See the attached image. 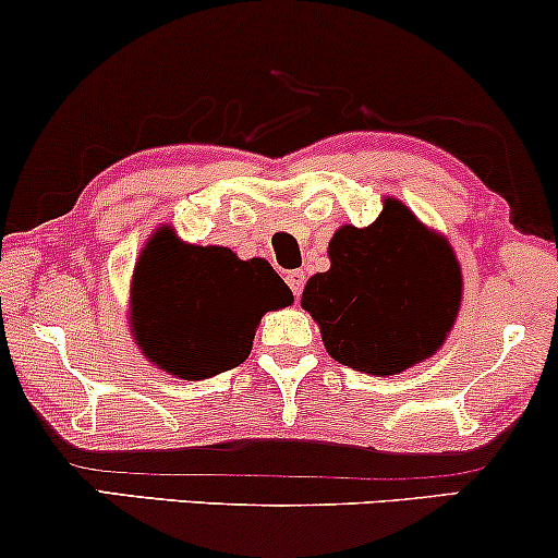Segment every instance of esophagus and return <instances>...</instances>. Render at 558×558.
Masks as SVG:
<instances>
[{
  "label": "esophagus",
  "mask_w": 558,
  "mask_h": 558,
  "mask_svg": "<svg viewBox=\"0 0 558 558\" xmlns=\"http://www.w3.org/2000/svg\"><path fill=\"white\" fill-rule=\"evenodd\" d=\"M304 272H301V270H291V272H288L286 275V283H288V288H291V291H293V296H301V291H304Z\"/></svg>",
  "instance_id": "obj_1"
}]
</instances>
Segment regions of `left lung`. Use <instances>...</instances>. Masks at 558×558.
Returning <instances> with one entry per match:
<instances>
[{
  "mask_svg": "<svg viewBox=\"0 0 558 558\" xmlns=\"http://www.w3.org/2000/svg\"><path fill=\"white\" fill-rule=\"evenodd\" d=\"M330 270L306 280L301 306L336 362L388 377L430 360L462 306V265L446 235L386 196L367 228L341 226Z\"/></svg>",
  "mask_w": 558,
  "mask_h": 558,
  "instance_id": "1",
  "label": "left lung"
}]
</instances>
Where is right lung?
I'll return each mask as SVG.
<instances>
[{
    "label": "right lung",
    "instance_id": "1",
    "mask_svg": "<svg viewBox=\"0 0 558 558\" xmlns=\"http://www.w3.org/2000/svg\"><path fill=\"white\" fill-rule=\"evenodd\" d=\"M291 304V288L267 259L185 243L172 226L155 230L133 270L131 315L141 354L181 380L241 364L265 312Z\"/></svg>",
    "mask_w": 558,
    "mask_h": 558
}]
</instances>
